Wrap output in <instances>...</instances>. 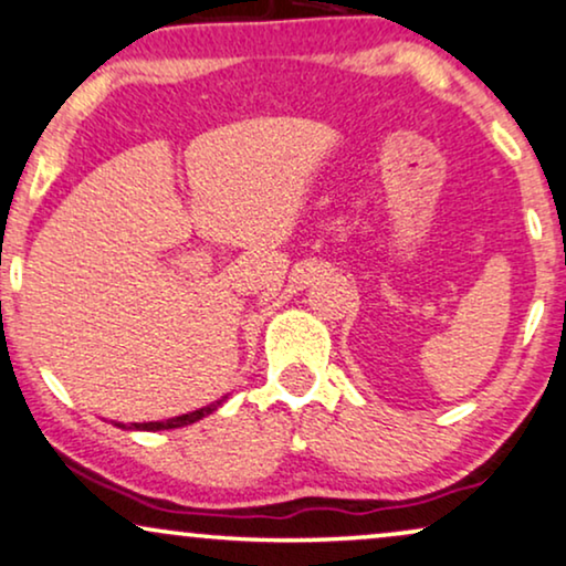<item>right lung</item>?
Wrapping results in <instances>:
<instances>
[{"label":"right lung","mask_w":566,"mask_h":566,"mask_svg":"<svg viewBox=\"0 0 566 566\" xmlns=\"http://www.w3.org/2000/svg\"><path fill=\"white\" fill-rule=\"evenodd\" d=\"M220 403H222V399L218 403H209V407H205V409L191 411V415L172 417V420H165V422H130L128 428H134V430H172V428H184V424H191V422L201 420V417H205V415H212V411L218 409Z\"/></svg>","instance_id":"1"}]
</instances>
